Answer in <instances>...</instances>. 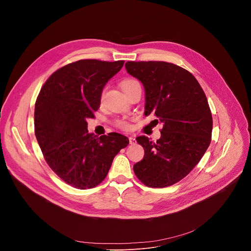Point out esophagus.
Masks as SVG:
<instances>
[{"label":"esophagus","instance_id":"esophagus-1","mask_svg":"<svg viewBox=\"0 0 251 251\" xmlns=\"http://www.w3.org/2000/svg\"><path fill=\"white\" fill-rule=\"evenodd\" d=\"M129 143H130V144H134V143H135L134 137H129Z\"/></svg>","mask_w":251,"mask_h":251}]
</instances>
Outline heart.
I'll list each match as a JSON object with an SVG mask.
<instances>
[{"instance_id":"1","label":"heart","mask_w":251,"mask_h":251,"mask_svg":"<svg viewBox=\"0 0 251 251\" xmlns=\"http://www.w3.org/2000/svg\"><path fill=\"white\" fill-rule=\"evenodd\" d=\"M137 84H139V82H138L137 80H135V79H133V78H125L124 80L121 81L120 87H121L122 91L125 93L127 90H129L130 88H132L133 86H135V85H137ZM116 125L119 126V127H121V128H125V129L128 128L127 123L124 122V121H117V122H116Z\"/></svg>"}]
</instances>
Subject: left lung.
Listing matches in <instances>:
<instances>
[{"mask_svg": "<svg viewBox=\"0 0 251 251\" xmlns=\"http://www.w3.org/2000/svg\"><path fill=\"white\" fill-rule=\"evenodd\" d=\"M125 67L144 86V114L163 124L156 143L136 138L145 154L134 173L147 187L172 186L195 168L210 144L212 117L205 94L195 76L176 64L127 61Z\"/></svg>", "mask_w": 251, "mask_h": 251, "instance_id": "obj_1", "label": "left lung"}]
</instances>
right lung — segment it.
Returning a JSON list of instances; mask_svg holds the SVG:
<instances>
[{"label": "right lung", "mask_w": 251, "mask_h": 251, "mask_svg": "<svg viewBox=\"0 0 251 251\" xmlns=\"http://www.w3.org/2000/svg\"><path fill=\"white\" fill-rule=\"evenodd\" d=\"M123 64L96 59L69 63L50 75L35 101L34 133L44 157L63 182L76 189L99 185L114 157L129 144L119 133L98 138L87 130L104 86Z\"/></svg>", "instance_id": "add662e5"}]
</instances>
